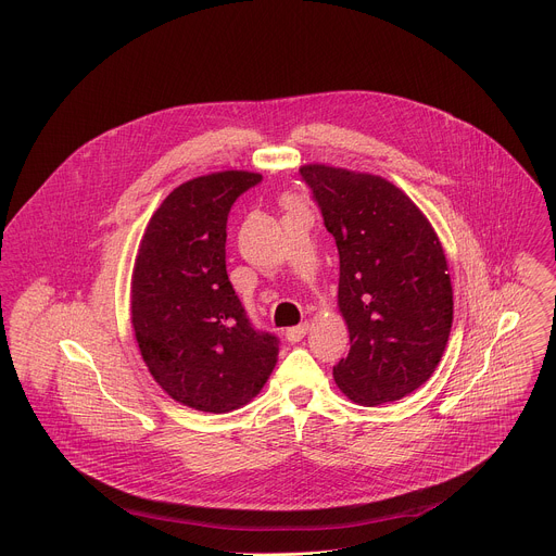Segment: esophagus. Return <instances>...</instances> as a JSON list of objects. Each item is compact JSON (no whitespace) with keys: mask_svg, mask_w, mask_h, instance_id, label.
Returning <instances> with one entry per match:
<instances>
[{"mask_svg":"<svg viewBox=\"0 0 556 556\" xmlns=\"http://www.w3.org/2000/svg\"><path fill=\"white\" fill-rule=\"evenodd\" d=\"M307 330H309V326H307V324H301V326L288 328V330H286V339H288L290 343H299V341L307 334Z\"/></svg>","mask_w":556,"mask_h":556,"instance_id":"34e87169","label":"esophagus"}]
</instances>
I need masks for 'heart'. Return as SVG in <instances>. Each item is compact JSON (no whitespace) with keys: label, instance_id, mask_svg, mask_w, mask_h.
I'll return each instance as SVG.
<instances>
[{"label":"heart","instance_id":"heart-1","mask_svg":"<svg viewBox=\"0 0 556 556\" xmlns=\"http://www.w3.org/2000/svg\"><path fill=\"white\" fill-rule=\"evenodd\" d=\"M283 202H286V204H292V198H283Z\"/></svg>","mask_w":556,"mask_h":556}]
</instances>
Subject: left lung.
Instances as JSON below:
<instances>
[{
    "instance_id": "left-lung-1",
    "label": "left lung",
    "mask_w": 556,
    "mask_h": 556,
    "mask_svg": "<svg viewBox=\"0 0 556 556\" xmlns=\"http://www.w3.org/2000/svg\"><path fill=\"white\" fill-rule=\"evenodd\" d=\"M339 249V312L350 354L334 365L337 387L363 407L393 403L435 371L453 324V288L440 237L393 182L303 165Z\"/></svg>"
}]
</instances>
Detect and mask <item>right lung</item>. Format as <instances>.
<instances>
[{
  "label": "right lung",
  "instance_id": "right-lung-1",
  "mask_svg": "<svg viewBox=\"0 0 556 556\" xmlns=\"http://www.w3.org/2000/svg\"><path fill=\"white\" fill-rule=\"evenodd\" d=\"M262 180L215 172L176 187L142 232L131 273V328L153 380L204 414L249 405L270 378L279 341L257 332L226 275L232 202Z\"/></svg>",
  "mask_w": 556,
  "mask_h": 556
}]
</instances>
